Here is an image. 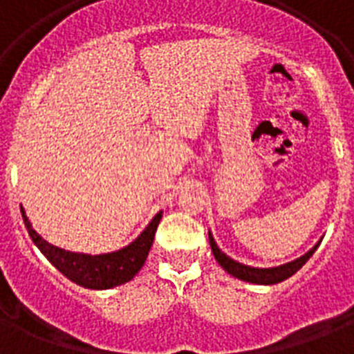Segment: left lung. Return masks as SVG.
<instances>
[{"label":"left lung","mask_w":354,"mask_h":354,"mask_svg":"<svg viewBox=\"0 0 354 354\" xmlns=\"http://www.w3.org/2000/svg\"><path fill=\"white\" fill-rule=\"evenodd\" d=\"M319 242L322 241H318V244H314L305 255L294 259L290 263L281 264V266H272V268H259V266H250V264L239 263V261L232 259L230 255H226L215 242L213 233L209 232L211 252L215 255L216 263L221 264L222 268L226 270L227 274H232L233 277H236V279L241 281H246V283H253V285H275V283H281V281L292 277L297 270L301 268L303 264L307 263L308 259L313 257V253L318 250Z\"/></svg>","instance_id":"8db88e82"}]
</instances>
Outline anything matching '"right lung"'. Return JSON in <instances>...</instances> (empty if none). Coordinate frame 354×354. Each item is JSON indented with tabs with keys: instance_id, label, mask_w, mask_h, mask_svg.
<instances>
[{
	"instance_id": "obj_1",
	"label": "right lung",
	"mask_w": 354,
	"mask_h": 354,
	"mask_svg": "<svg viewBox=\"0 0 354 354\" xmlns=\"http://www.w3.org/2000/svg\"><path fill=\"white\" fill-rule=\"evenodd\" d=\"M161 215H163V211L156 213L154 218L149 222V226L145 227L143 232L138 235V239H133L128 246L115 250V252L91 255V253L69 252V250H64V248H58L51 242H47L32 227L29 216L25 215V209L21 207L25 227H27L36 248L68 279H71L79 286L91 288V290H108V288L124 285L130 279H133V275L143 268L145 261H147Z\"/></svg>"
}]
</instances>
